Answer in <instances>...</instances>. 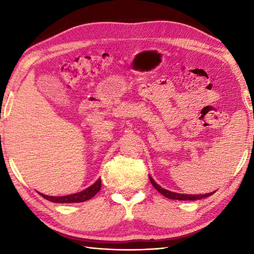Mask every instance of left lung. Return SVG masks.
<instances>
[{
	"instance_id": "left-lung-1",
	"label": "left lung",
	"mask_w": 254,
	"mask_h": 254,
	"mask_svg": "<svg viewBox=\"0 0 254 254\" xmlns=\"http://www.w3.org/2000/svg\"><path fill=\"white\" fill-rule=\"evenodd\" d=\"M149 177V180L152 182L153 187L157 190L160 194H163V195L167 198H170V199H180V201H195V199H201L204 197H207L209 195H212V194L215 193L214 192H210V193H206V194H183V193H177V192H172L169 190H166V189L161 188L159 185L155 182V180L153 179L152 177Z\"/></svg>"
}]
</instances>
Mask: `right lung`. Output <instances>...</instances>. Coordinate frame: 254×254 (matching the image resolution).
I'll list each match as a JSON object with an SVG mask.
<instances>
[{
  "label": "right lung",
  "mask_w": 254,
  "mask_h": 254,
  "mask_svg": "<svg viewBox=\"0 0 254 254\" xmlns=\"http://www.w3.org/2000/svg\"><path fill=\"white\" fill-rule=\"evenodd\" d=\"M101 188V180L98 179L94 185H91L85 190L77 192V193H73L69 194V195H64V196H49V195H45V194L40 193V195L48 199L50 202H55V203H79V202H85L87 199H90L91 197H94Z\"/></svg>",
  "instance_id": "1"
}]
</instances>
